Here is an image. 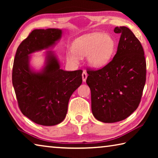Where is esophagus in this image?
Returning <instances> with one entry per match:
<instances>
[{
    "label": "esophagus",
    "instance_id": "esophagus-1",
    "mask_svg": "<svg viewBox=\"0 0 158 158\" xmlns=\"http://www.w3.org/2000/svg\"><path fill=\"white\" fill-rule=\"evenodd\" d=\"M87 77H88V74L86 73V72H83L82 73V79H83V81L85 82L86 81V79H87Z\"/></svg>",
    "mask_w": 158,
    "mask_h": 158
}]
</instances>
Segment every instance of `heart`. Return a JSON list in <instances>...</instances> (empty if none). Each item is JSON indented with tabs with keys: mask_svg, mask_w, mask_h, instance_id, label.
I'll return each instance as SVG.
<instances>
[{
	"mask_svg": "<svg viewBox=\"0 0 158 158\" xmlns=\"http://www.w3.org/2000/svg\"><path fill=\"white\" fill-rule=\"evenodd\" d=\"M115 40L108 34L93 33L81 35L73 42V51L67 53V58L75 63L78 56L87 57L90 65L99 68L110 59L115 49Z\"/></svg>",
	"mask_w": 158,
	"mask_h": 158,
	"instance_id": "heart-1",
	"label": "heart"
}]
</instances>
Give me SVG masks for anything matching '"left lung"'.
Listing matches in <instances>:
<instances>
[{"mask_svg": "<svg viewBox=\"0 0 158 158\" xmlns=\"http://www.w3.org/2000/svg\"><path fill=\"white\" fill-rule=\"evenodd\" d=\"M116 53L102 68L88 69L86 84L91 92V109L96 119L116 123L130 116L139 105L146 83V63L139 40L125 26Z\"/></svg>", "mask_w": 158, "mask_h": 158, "instance_id": "8db88e82", "label": "left lung"}]
</instances>
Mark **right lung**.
<instances>
[{
    "label": "right lung",
    "instance_id": "right-lung-1",
    "mask_svg": "<svg viewBox=\"0 0 158 158\" xmlns=\"http://www.w3.org/2000/svg\"><path fill=\"white\" fill-rule=\"evenodd\" d=\"M61 35L58 28L35 29L18 47L13 65L12 84L21 113L44 126L65 119L69 98L82 83L81 69L63 70L51 51L42 71L35 73L30 68L29 55L52 47Z\"/></svg>",
    "mask_w": 158,
    "mask_h": 158
}]
</instances>
